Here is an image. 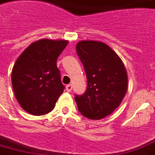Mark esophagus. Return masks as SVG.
<instances>
[{"mask_svg": "<svg viewBox=\"0 0 155 155\" xmlns=\"http://www.w3.org/2000/svg\"><path fill=\"white\" fill-rule=\"evenodd\" d=\"M65 89H66V91H68V92H71V90H72V85L71 84H67L66 85V87H65Z\"/></svg>", "mask_w": 155, "mask_h": 155, "instance_id": "obj_1", "label": "esophagus"}]
</instances>
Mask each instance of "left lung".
Segmentation results:
<instances>
[{
	"instance_id": "1",
	"label": "left lung",
	"mask_w": 155,
	"mask_h": 155,
	"mask_svg": "<svg viewBox=\"0 0 155 155\" xmlns=\"http://www.w3.org/2000/svg\"><path fill=\"white\" fill-rule=\"evenodd\" d=\"M76 51L88 83L84 94H75L78 111L88 119H103L119 107L125 95L128 79L124 65L117 54L101 41H79Z\"/></svg>"
}]
</instances>
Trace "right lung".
<instances>
[{"label":"right lung","instance_id":"1","mask_svg":"<svg viewBox=\"0 0 155 155\" xmlns=\"http://www.w3.org/2000/svg\"><path fill=\"white\" fill-rule=\"evenodd\" d=\"M68 41L41 39L31 43L18 58L12 85L21 107L33 115L51 112L65 90L56 61Z\"/></svg>","mask_w":155,"mask_h":155}]
</instances>
